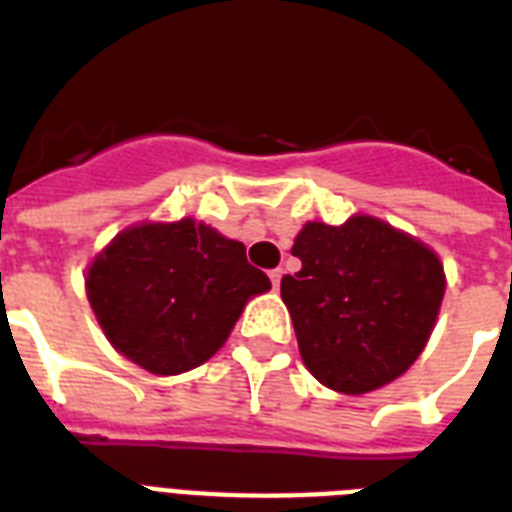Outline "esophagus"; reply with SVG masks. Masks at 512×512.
I'll return each mask as SVG.
<instances>
[{"label": "esophagus", "mask_w": 512, "mask_h": 512, "mask_svg": "<svg viewBox=\"0 0 512 512\" xmlns=\"http://www.w3.org/2000/svg\"><path fill=\"white\" fill-rule=\"evenodd\" d=\"M281 268H273L271 273H268V276H271V284H273V289H279V284H281Z\"/></svg>", "instance_id": "obj_1"}]
</instances>
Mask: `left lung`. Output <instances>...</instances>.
<instances>
[{
	"mask_svg": "<svg viewBox=\"0 0 512 512\" xmlns=\"http://www.w3.org/2000/svg\"><path fill=\"white\" fill-rule=\"evenodd\" d=\"M292 255L303 268L281 279L308 372L361 396L388 385L428 345L444 300V265L428 244L372 215L303 225Z\"/></svg>",
	"mask_w": 512,
	"mask_h": 512,
	"instance_id": "8db88e82",
	"label": "left lung"
}]
</instances>
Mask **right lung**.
Instances as JSON below:
<instances>
[{
  "mask_svg": "<svg viewBox=\"0 0 512 512\" xmlns=\"http://www.w3.org/2000/svg\"><path fill=\"white\" fill-rule=\"evenodd\" d=\"M84 287L108 342L132 364L170 377L215 356L244 305L271 281L247 263L241 241L183 217L116 233Z\"/></svg>",
  "mask_w": 512,
  "mask_h": 512,
  "instance_id": "obj_1",
  "label": "right lung"
}]
</instances>
